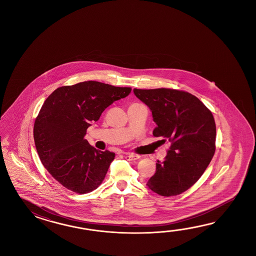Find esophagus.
I'll list each match as a JSON object with an SVG mask.
<instances>
[{
    "label": "esophagus",
    "instance_id": "1",
    "mask_svg": "<svg viewBox=\"0 0 256 256\" xmlns=\"http://www.w3.org/2000/svg\"><path fill=\"white\" fill-rule=\"evenodd\" d=\"M124 158L128 161H134V160L139 159L140 156L138 154H124Z\"/></svg>",
    "mask_w": 256,
    "mask_h": 256
}]
</instances>
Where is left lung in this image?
I'll list each match as a JSON object with an SVG mask.
<instances>
[{"label": "left lung", "instance_id": "8db88e82", "mask_svg": "<svg viewBox=\"0 0 256 256\" xmlns=\"http://www.w3.org/2000/svg\"><path fill=\"white\" fill-rule=\"evenodd\" d=\"M134 92L151 110L156 127L171 146L146 186L158 195L176 196L194 185L215 152L216 124L212 114L196 96L172 88L139 90Z\"/></svg>", "mask_w": 256, "mask_h": 256}]
</instances>
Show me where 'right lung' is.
<instances>
[{"instance_id": "1", "label": "right lung", "mask_w": 256, "mask_h": 256, "mask_svg": "<svg viewBox=\"0 0 256 256\" xmlns=\"http://www.w3.org/2000/svg\"><path fill=\"white\" fill-rule=\"evenodd\" d=\"M130 90L90 80L58 88L44 100L34 126V144L44 166L66 188L84 194L104 181L115 154L98 151L84 136L90 122Z\"/></svg>"}]
</instances>
